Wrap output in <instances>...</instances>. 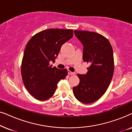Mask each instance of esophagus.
I'll use <instances>...</instances> for the list:
<instances>
[{
	"mask_svg": "<svg viewBox=\"0 0 132 132\" xmlns=\"http://www.w3.org/2000/svg\"><path fill=\"white\" fill-rule=\"evenodd\" d=\"M68 75H74L75 74L74 72H71V71H70V70H68Z\"/></svg>",
	"mask_w": 132,
	"mask_h": 132,
	"instance_id": "34e87169",
	"label": "esophagus"
}]
</instances>
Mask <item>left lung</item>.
Segmentation results:
<instances>
[{
	"instance_id": "1",
	"label": "left lung",
	"mask_w": 132,
	"mask_h": 132,
	"mask_svg": "<svg viewBox=\"0 0 132 132\" xmlns=\"http://www.w3.org/2000/svg\"><path fill=\"white\" fill-rule=\"evenodd\" d=\"M84 46L83 60L89 63L86 75L78 74L79 84L73 88L75 97L83 103H91L106 93L114 71L113 50L109 40L94 32L75 30Z\"/></svg>"
}]
</instances>
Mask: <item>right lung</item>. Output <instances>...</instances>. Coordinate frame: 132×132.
<instances>
[{"instance_id":"obj_1","label":"right lung","mask_w":132,"mask_h":132,"mask_svg":"<svg viewBox=\"0 0 132 132\" xmlns=\"http://www.w3.org/2000/svg\"><path fill=\"white\" fill-rule=\"evenodd\" d=\"M73 36L72 29H48L34 35L25 47L21 65L23 84L38 100L53 96L57 84L68 75L67 69L52 67L61 46Z\"/></svg>"}]
</instances>
